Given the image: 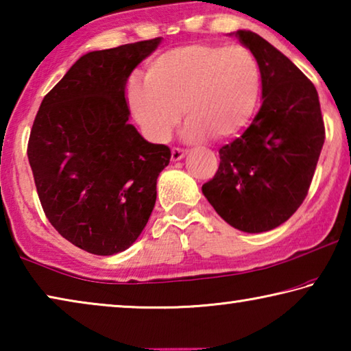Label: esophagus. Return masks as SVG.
Here are the masks:
<instances>
[{"instance_id":"esophagus-1","label":"esophagus","mask_w":351,"mask_h":351,"mask_svg":"<svg viewBox=\"0 0 351 351\" xmlns=\"http://www.w3.org/2000/svg\"><path fill=\"white\" fill-rule=\"evenodd\" d=\"M186 150H182L180 147H175L171 148V161H180L184 156H186Z\"/></svg>"}]
</instances>
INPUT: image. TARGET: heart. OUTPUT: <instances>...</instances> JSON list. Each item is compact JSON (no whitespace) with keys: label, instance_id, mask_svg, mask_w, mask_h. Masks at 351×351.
<instances>
[{"label":"heart","instance_id":"1","mask_svg":"<svg viewBox=\"0 0 351 351\" xmlns=\"http://www.w3.org/2000/svg\"><path fill=\"white\" fill-rule=\"evenodd\" d=\"M261 86L255 56L243 45L175 47L148 64L145 85L133 82L128 100L152 141L170 138L182 110L190 141L234 138L255 111Z\"/></svg>","mask_w":351,"mask_h":351}]
</instances>
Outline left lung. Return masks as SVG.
Returning a JSON list of instances; mask_svg holds the SVG:
<instances>
[{
    "mask_svg": "<svg viewBox=\"0 0 351 351\" xmlns=\"http://www.w3.org/2000/svg\"><path fill=\"white\" fill-rule=\"evenodd\" d=\"M230 35L257 58L263 102L246 132L219 148V167L203 193L226 223L258 234L304 203L325 127L316 88L287 56L255 32Z\"/></svg>",
    "mask_w": 351,
    "mask_h": 351,
    "instance_id": "left-lung-1",
    "label": "left lung"
}]
</instances>
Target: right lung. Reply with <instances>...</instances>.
<instances>
[{"mask_svg":"<svg viewBox=\"0 0 351 351\" xmlns=\"http://www.w3.org/2000/svg\"><path fill=\"white\" fill-rule=\"evenodd\" d=\"M161 43L153 38L82 56L46 94L27 158L46 218L83 251L112 255L138 240L156 203L170 148L128 123L130 74Z\"/></svg>","mask_w":351,"mask_h":351,"instance_id":"add662e5","label":"right lung"}]
</instances>
